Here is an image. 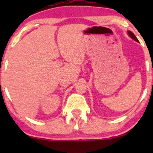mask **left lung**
I'll use <instances>...</instances> for the list:
<instances>
[{
  "mask_svg": "<svg viewBox=\"0 0 153 153\" xmlns=\"http://www.w3.org/2000/svg\"><path fill=\"white\" fill-rule=\"evenodd\" d=\"M128 34H129V35L131 37V38H132V39L135 40V41H137V42H138V40L137 39V38H136V37H135V35H134V34L132 33V32H131V31H128Z\"/></svg>",
  "mask_w": 153,
  "mask_h": 153,
  "instance_id": "left-lung-1",
  "label": "left lung"
}]
</instances>
